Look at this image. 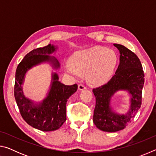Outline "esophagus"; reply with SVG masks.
Here are the masks:
<instances>
[{"instance_id":"1","label":"esophagus","mask_w":156,"mask_h":156,"mask_svg":"<svg viewBox=\"0 0 156 156\" xmlns=\"http://www.w3.org/2000/svg\"><path fill=\"white\" fill-rule=\"evenodd\" d=\"M87 87L85 86L84 85V84H79L78 85V90L80 91H83V90H84V89H86Z\"/></svg>"}]
</instances>
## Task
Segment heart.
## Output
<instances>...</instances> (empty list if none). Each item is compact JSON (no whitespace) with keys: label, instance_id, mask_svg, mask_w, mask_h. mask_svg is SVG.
I'll return each instance as SVG.
<instances>
[{"label":"heart","instance_id":"b5f03b06","mask_svg":"<svg viewBox=\"0 0 156 156\" xmlns=\"http://www.w3.org/2000/svg\"><path fill=\"white\" fill-rule=\"evenodd\" d=\"M117 61L118 56L114 50L94 47L75 53L71 61L66 62L64 67L65 72L75 80L86 74L89 83L100 85L109 80Z\"/></svg>","mask_w":156,"mask_h":156}]
</instances>
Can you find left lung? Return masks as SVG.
Listing matches in <instances>:
<instances>
[{"label":"left lung","instance_id":"1","mask_svg":"<svg viewBox=\"0 0 156 156\" xmlns=\"http://www.w3.org/2000/svg\"><path fill=\"white\" fill-rule=\"evenodd\" d=\"M120 52V63L110 80L94 89L96 107L93 121L100 130L116 132L126 127L135 117L142 104V91L144 74L138 56L131 50L119 44H113ZM125 91L129 96L127 112L118 113L111 104L112 98L118 91Z\"/></svg>","mask_w":156,"mask_h":156}]
</instances>
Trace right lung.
<instances>
[{
	"label": "right lung",
	"mask_w": 156,
	"mask_h": 156,
	"mask_svg": "<svg viewBox=\"0 0 156 156\" xmlns=\"http://www.w3.org/2000/svg\"><path fill=\"white\" fill-rule=\"evenodd\" d=\"M58 49L57 45L49 44L43 48L32 50L18 65L16 72L14 96L20 114L28 125L43 131L57 130L65 122L66 104L69 98L77 91L78 85H65L59 81L58 73L52 72L49 89L41 101L26 97L23 85L28 71L34 67L49 64L54 70L59 69L58 60L51 56Z\"/></svg>",
	"instance_id": "add662e5"
}]
</instances>
